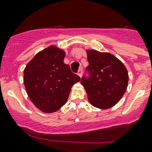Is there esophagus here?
I'll return each mask as SVG.
<instances>
[{
    "mask_svg": "<svg viewBox=\"0 0 152 152\" xmlns=\"http://www.w3.org/2000/svg\"><path fill=\"white\" fill-rule=\"evenodd\" d=\"M78 76H80V77H81V76H82V69H79V71H78Z\"/></svg>",
    "mask_w": 152,
    "mask_h": 152,
    "instance_id": "34e87169",
    "label": "esophagus"
}]
</instances>
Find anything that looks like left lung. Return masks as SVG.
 <instances>
[{"label": "left lung", "mask_w": 152, "mask_h": 152, "mask_svg": "<svg viewBox=\"0 0 152 152\" xmlns=\"http://www.w3.org/2000/svg\"><path fill=\"white\" fill-rule=\"evenodd\" d=\"M90 76H83L88 101L96 108L106 110L115 106L127 89L129 73L125 64L114 55L95 50H87Z\"/></svg>", "instance_id": "8db88e82"}]
</instances>
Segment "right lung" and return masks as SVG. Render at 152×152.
<instances>
[{
	"instance_id": "1",
	"label": "right lung",
	"mask_w": 152,
	"mask_h": 152,
	"mask_svg": "<svg viewBox=\"0 0 152 152\" xmlns=\"http://www.w3.org/2000/svg\"><path fill=\"white\" fill-rule=\"evenodd\" d=\"M65 52L56 46L39 51L27 64L23 83L28 97L39 110L54 113L68 101L72 87L80 80L64 63Z\"/></svg>"
}]
</instances>
